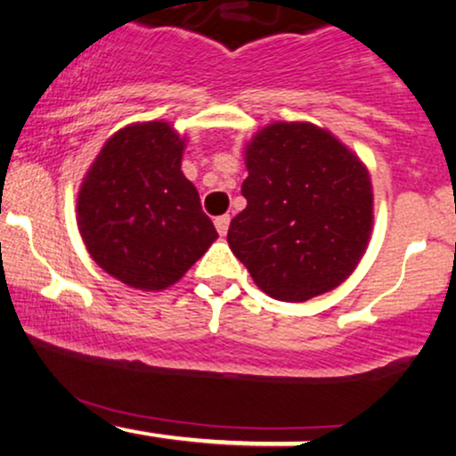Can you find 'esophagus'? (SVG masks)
Returning <instances> with one entry per match:
<instances>
[{"label": "esophagus", "mask_w": 456, "mask_h": 456, "mask_svg": "<svg viewBox=\"0 0 456 456\" xmlns=\"http://www.w3.org/2000/svg\"><path fill=\"white\" fill-rule=\"evenodd\" d=\"M229 223H232V218H229V214H223V216H216V221H214V224H216V232L221 233V235H227Z\"/></svg>", "instance_id": "obj_1"}]
</instances>
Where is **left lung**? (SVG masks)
<instances>
[{"label": "left lung", "instance_id": "obj_1", "mask_svg": "<svg viewBox=\"0 0 456 456\" xmlns=\"http://www.w3.org/2000/svg\"><path fill=\"white\" fill-rule=\"evenodd\" d=\"M246 208L227 242L264 294L306 302L355 270L373 232V184L354 150L311 122H272L244 148Z\"/></svg>", "mask_w": 456, "mask_h": 456}]
</instances>
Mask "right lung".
Masks as SVG:
<instances>
[{
	"label": "right lung",
	"instance_id": "right-lung-1",
	"mask_svg": "<svg viewBox=\"0 0 456 456\" xmlns=\"http://www.w3.org/2000/svg\"><path fill=\"white\" fill-rule=\"evenodd\" d=\"M186 137L165 119L134 122L104 141L77 195L87 253L124 285H175L218 238L182 174Z\"/></svg>",
	"mask_w": 456,
	"mask_h": 456
}]
</instances>
